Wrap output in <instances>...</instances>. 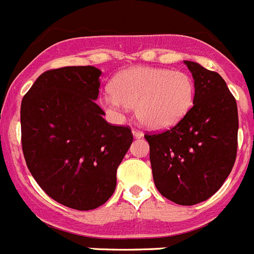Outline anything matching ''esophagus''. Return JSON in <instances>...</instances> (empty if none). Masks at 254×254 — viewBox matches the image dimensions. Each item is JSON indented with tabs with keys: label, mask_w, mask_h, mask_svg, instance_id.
<instances>
[{
	"label": "esophagus",
	"mask_w": 254,
	"mask_h": 254,
	"mask_svg": "<svg viewBox=\"0 0 254 254\" xmlns=\"http://www.w3.org/2000/svg\"><path fill=\"white\" fill-rule=\"evenodd\" d=\"M132 135H134V138H141V136H143V132H141L140 130L132 129Z\"/></svg>",
	"instance_id": "1"
}]
</instances>
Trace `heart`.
<instances>
[{
  "label": "heart",
  "mask_w": 254,
  "mask_h": 254,
  "mask_svg": "<svg viewBox=\"0 0 254 254\" xmlns=\"http://www.w3.org/2000/svg\"><path fill=\"white\" fill-rule=\"evenodd\" d=\"M193 97L195 83L186 72L134 67L119 73L102 105L111 113L135 106L136 118L144 127L162 130L181 122L191 110Z\"/></svg>",
  "instance_id": "obj_1"
}]
</instances>
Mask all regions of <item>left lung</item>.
<instances>
[{"instance_id":"8db88e82","label":"left lung","mask_w":254,"mask_h":254,"mask_svg":"<svg viewBox=\"0 0 254 254\" xmlns=\"http://www.w3.org/2000/svg\"><path fill=\"white\" fill-rule=\"evenodd\" d=\"M195 83L193 106L181 122L145 134L153 180L162 196L178 205L207 200L223 186L238 147V109L219 73L185 61Z\"/></svg>"}]
</instances>
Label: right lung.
Masks as SVG:
<instances>
[{
  "label": "right lung",
  "mask_w": 254,
  "mask_h": 254,
  "mask_svg": "<svg viewBox=\"0 0 254 254\" xmlns=\"http://www.w3.org/2000/svg\"><path fill=\"white\" fill-rule=\"evenodd\" d=\"M100 76L92 65L47 70L21 102L27 168L48 196L76 210L96 209L111 197L132 143L129 127L102 118L95 102Z\"/></svg>",
  "instance_id": "1"
}]
</instances>
